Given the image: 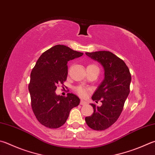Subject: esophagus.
Listing matches in <instances>:
<instances>
[{
    "label": "esophagus",
    "instance_id": "34e87169",
    "mask_svg": "<svg viewBox=\"0 0 155 155\" xmlns=\"http://www.w3.org/2000/svg\"><path fill=\"white\" fill-rule=\"evenodd\" d=\"M80 104L81 105H85V104H87V102L85 100H81V102H80Z\"/></svg>",
    "mask_w": 155,
    "mask_h": 155
}]
</instances>
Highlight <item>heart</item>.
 Wrapping results in <instances>:
<instances>
[{
	"label": "heart",
	"instance_id": "1",
	"mask_svg": "<svg viewBox=\"0 0 155 155\" xmlns=\"http://www.w3.org/2000/svg\"><path fill=\"white\" fill-rule=\"evenodd\" d=\"M87 67H97L94 64H90ZM76 91L78 93V94L81 96H85V95L87 94V89L85 88V87H77V88H76Z\"/></svg>",
	"mask_w": 155,
	"mask_h": 155
}]
</instances>
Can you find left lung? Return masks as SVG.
Instances as JSON below:
<instances>
[{
	"label": "left lung",
	"instance_id": "obj_1",
	"mask_svg": "<svg viewBox=\"0 0 155 155\" xmlns=\"http://www.w3.org/2000/svg\"><path fill=\"white\" fill-rule=\"evenodd\" d=\"M85 54L99 62L104 70V78L91 97L96 102L100 100L102 105L91 104L94 112L85 117V121L94 130H104L114 124L121 113L130 91L131 74L124 61L111 52L100 51Z\"/></svg>",
	"mask_w": 155,
	"mask_h": 155
}]
</instances>
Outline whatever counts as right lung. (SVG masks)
<instances>
[{
    "mask_svg": "<svg viewBox=\"0 0 155 155\" xmlns=\"http://www.w3.org/2000/svg\"><path fill=\"white\" fill-rule=\"evenodd\" d=\"M83 55L65 45H57L47 50L36 61L30 74L28 90L34 114L42 125L51 129L62 126L70 112L80 103L73 94L66 97L57 95L58 84H63L68 75L67 64Z\"/></svg>",
    "mask_w": 155,
    "mask_h": 155,
    "instance_id": "1",
    "label": "right lung"
}]
</instances>
